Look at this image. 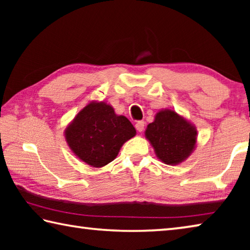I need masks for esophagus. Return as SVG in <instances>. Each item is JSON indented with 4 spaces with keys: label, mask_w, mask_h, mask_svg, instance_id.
Wrapping results in <instances>:
<instances>
[{
    "label": "esophagus",
    "mask_w": 250,
    "mask_h": 250,
    "mask_svg": "<svg viewBox=\"0 0 250 250\" xmlns=\"http://www.w3.org/2000/svg\"><path fill=\"white\" fill-rule=\"evenodd\" d=\"M145 125H146L145 121H138L137 124H135V129H137L139 132H142V131L145 130Z\"/></svg>",
    "instance_id": "obj_1"
}]
</instances>
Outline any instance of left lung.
Returning <instances> with one entry per match:
<instances>
[{
	"mask_svg": "<svg viewBox=\"0 0 250 250\" xmlns=\"http://www.w3.org/2000/svg\"><path fill=\"white\" fill-rule=\"evenodd\" d=\"M145 134L158 159L167 166L184 162L196 146L195 125L171 109L160 110Z\"/></svg>",
	"mask_w": 250,
	"mask_h": 250,
	"instance_id": "1",
	"label": "left lung"
}]
</instances>
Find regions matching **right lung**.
<instances>
[{"instance_id":"right-lung-1","label":"right lung","mask_w":250,"mask_h":250,"mask_svg":"<svg viewBox=\"0 0 250 250\" xmlns=\"http://www.w3.org/2000/svg\"><path fill=\"white\" fill-rule=\"evenodd\" d=\"M132 124L104 101H91L77 113L64 132L73 153L88 166L103 167L117 158L125 142L133 138Z\"/></svg>"}]
</instances>
